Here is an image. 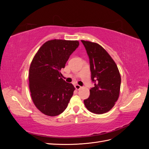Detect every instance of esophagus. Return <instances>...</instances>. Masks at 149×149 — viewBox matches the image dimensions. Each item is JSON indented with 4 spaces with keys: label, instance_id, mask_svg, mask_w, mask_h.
I'll return each mask as SVG.
<instances>
[{
    "label": "esophagus",
    "instance_id": "1",
    "mask_svg": "<svg viewBox=\"0 0 149 149\" xmlns=\"http://www.w3.org/2000/svg\"><path fill=\"white\" fill-rule=\"evenodd\" d=\"M74 87H75V89H77V90H79V89L81 88V86H79V85H78V84H75Z\"/></svg>",
    "mask_w": 149,
    "mask_h": 149
}]
</instances>
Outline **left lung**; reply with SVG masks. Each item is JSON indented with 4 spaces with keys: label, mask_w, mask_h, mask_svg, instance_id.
<instances>
[{
    "label": "left lung",
    "mask_w": 149,
    "mask_h": 149,
    "mask_svg": "<svg viewBox=\"0 0 149 149\" xmlns=\"http://www.w3.org/2000/svg\"><path fill=\"white\" fill-rule=\"evenodd\" d=\"M89 58L91 80L94 86L89 97L84 100L86 107L94 114L109 111L118 101L121 78L116 63L101 45L81 40Z\"/></svg>",
    "instance_id": "obj_1"
}]
</instances>
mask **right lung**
Instances as JSON below:
<instances>
[{"instance_id": "add662e5", "label": "right lung", "mask_w": 149, "mask_h": 149, "mask_svg": "<svg viewBox=\"0 0 149 149\" xmlns=\"http://www.w3.org/2000/svg\"><path fill=\"white\" fill-rule=\"evenodd\" d=\"M79 45L77 40H49L33 58L29 69V88L34 104L43 114H60L73 96L75 88L61 78L60 70Z\"/></svg>"}]
</instances>
